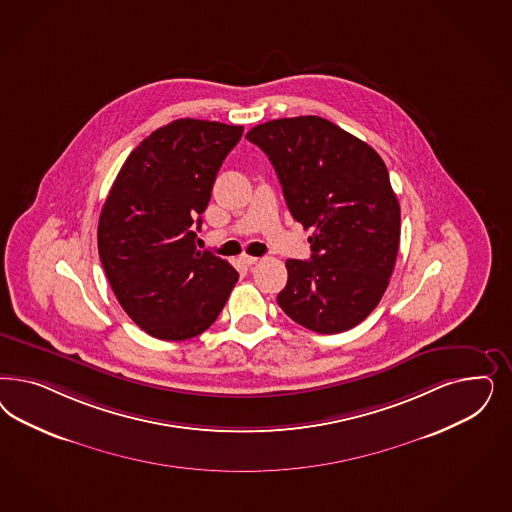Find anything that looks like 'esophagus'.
Returning <instances> with one entry per match:
<instances>
[{"mask_svg": "<svg viewBox=\"0 0 512 512\" xmlns=\"http://www.w3.org/2000/svg\"><path fill=\"white\" fill-rule=\"evenodd\" d=\"M241 260H243V264L247 265H254L260 262V258H256V256H243Z\"/></svg>", "mask_w": 512, "mask_h": 512, "instance_id": "34e87169", "label": "esophagus"}]
</instances>
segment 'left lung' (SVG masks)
Segmentation results:
<instances>
[{
  "mask_svg": "<svg viewBox=\"0 0 512 512\" xmlns=\"http://www.w3.org/2000/svg\"><path fill=\"white\" fill-rule=\"evenodd\" d=\"M292 216L309 237L311 260H286L277 303L299 326L341 333L379 305L396 265L401 213L388 169L362 139L320 116L254 126Z\"/></svg>",
  "mask_w": 512,
  "mask_h": 512,
  "instance_id": "1",
  "label": "left lung"
}]
</instances>
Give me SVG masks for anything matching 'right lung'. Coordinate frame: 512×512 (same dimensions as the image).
Wrapping results in <instances>:
<instances>
[{"instance_id":"right-lung-1","label":"right lung","mask_w":512,"mask_h":512,"mask_svg":"<svg viewBox=\"0 0 512 512\" xmlns=\"http://www.w3.org/2000/svg\"><path fill=\"white\" fill-rule=\"evenodd\" d=\"M243 126L179 118L150 133L120 167L98 224L99 260L118 303L162 341L211 328L239 273L196 248L216 173Z\"/></svg>"}]
</instances>
